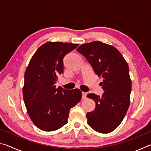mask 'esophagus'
I'll return each mask as SVG.
<instances>
[{
	"mask_svg": "<svg viewBox=\"0 0 151 151\" xmlns=\"http://www.w3.org/2000/svg\"><path fill=\"white\" fill-rule=\"evenodd\" d=\"M86 98V93H84V92H82V99L84 100V99H85Z\"/></svg>",
	"mask_w": 151,
	"mask_h": 151,
	"instance_id": "34e87169",
	"label": "esophagus"
}]
</instances>
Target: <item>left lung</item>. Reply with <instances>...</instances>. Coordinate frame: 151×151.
<instances>
[{
	"mask_svg": "<svg viewBox=\"0 0 151 151\" xmlns=\"http://www.w3.org/2000/svg\"><path fill=\"white\" fill-rule=\"evenodd\" d=\"M76 50L103 78V96L94 93L86 96L96 104L94 111L86 114L87 123L96 132L109 133L121 123L129 109L131 91L129 66L115 47L100 41L83 44Z\"/></svg>",
	"mask_w": 151,
	"mask_h": 151,
	"instance_id": "left-lung-1",
	"label": "left lung"
}]
</instances>
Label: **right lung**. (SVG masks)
<instances>
[{"instance_id": "1", "label": "right lung", "mask_w": 151, "mask_h": 151, "mask_svg": "<svg viewBox=\"0 0 151 151\" xmlns=\"http://www.w3.org/2000/svg\"><path fill=\"white\" fill-rule=\"evenodd\" d=\"M78 46L46 42L36 51L25 71L24 104L31 121L42 131H56L66 124L70 109L81 101L79 89L66 90L55 85L63 73L64 57Z\"/></svg>"}]
</instances>
